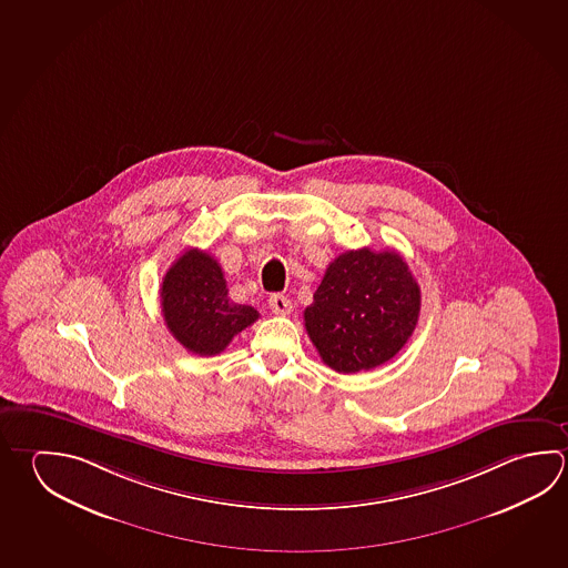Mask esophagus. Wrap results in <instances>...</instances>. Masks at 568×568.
Instances as JSON below:
<instances>
[{
  "instance_id": "1",
  "label": "esophagus",
  "mask_w": 568,
  "mask_h": 568,
  "mask_svg": "<svg viewBox=\"0 0 568 568\" xmlns=\"http://www.w3.org/2000/svg\"><path fill=\"white\" fill-rule=\"evenodd\" d=\"M268 304L270 310H272L274 314H290V312H292V302H290L288 296H284V294H272Z\"/></svg>"
}]
</instances>
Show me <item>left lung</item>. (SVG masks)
<instances>
[{
    "instance_id": "1",
    "label": "left lung",
    "mask_w": 568,
    "mask_h": 568,
    "mask_svg": "<svg viewBox=\"0 0 568 568\" xmlns=\"http://www.w3.org/2000/svg\"><path fill=\"white\" fill-rule=\"evenodd\" d=\"M420 286L394 250H348L331 262L304 326L322 362L342 374L372 371L413 336Z\"/></svg>"
}]
</instances>
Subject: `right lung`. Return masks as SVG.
Instances as JSON below:
<instances>
[{"instance_id":"add662e5","label":"right lung","mask_w":568,"mask_h":568,"mask_svg":"<svg viewBox=\"0 0 568 568\" xmlns=\"http://www.w3.org/2000/svg\"><path fill=\"white\" fill-rule=\"evenodd\" d=\"M165 326L186 351L216 356L240 332L258 321V310L227 298L217 260L190 247L165 272L160 288Z\"/></svg>"}]
</instances>
